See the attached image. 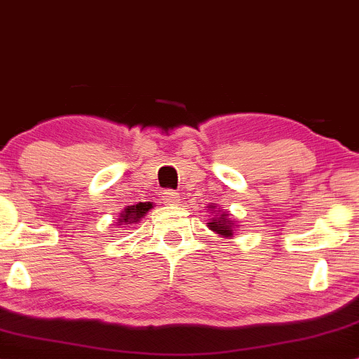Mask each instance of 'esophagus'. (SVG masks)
I'll return each mask as SVG.
<instances>
[{
	"label": "esophagus",
	"mask_w": 359,
	"mask_h": 359,
	"mask_svg": "<svg viewBox=\"0 0 359 359\" xmlns=\"http://www.w3.org/2000/svg\"><path fill=\"white\" fill-rule=\"evenodd\" d=\"M162 199L165 201V204H177L179 203V192L172 191V189H165V191L162 192Z\"/></svg>",
	"instance_id": "34e87169"
}]
</instances>
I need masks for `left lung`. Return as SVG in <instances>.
<instances>
[{
    "instance_id": "8db88e82",
    "label": "left lung",
    "mask_w": 359,
    "mask_h": 359,
    "mask_svg": "<svg viewBox=\"0 0 359 359\" xmlns=\"http://www.w3.org/2000/svg\"><path fill=\"white\" fill-rule=\"evenodd\" d=\"M216 209V205H209V211ZM209 229H212L214 233H217L222 238H233L234 233V222L229 219V214L224 211H214L211 222H208Z\"/></svg>"
}]
</instances>
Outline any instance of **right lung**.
Returning a JSON list of instances; mask_svg holds the SVG:
<instances>
[{
    "label": "right lung",
    "mask_w": 359,
    "mask_h": 359,
    "mask_svg": "<svg viewBox=\"0 0 359 359\" xmlns=\"http://www.w3.org/2000/svg\"><path fill=\"white\" fill-rule=\"evenodd\" d=\"M151 208H154L151 203H138L135 205H128L125 211L121 212V216H119V224H135V222L142 219Z\"/></svg>",
    "instance_id": "right-lung-1"
}]
</instances>
